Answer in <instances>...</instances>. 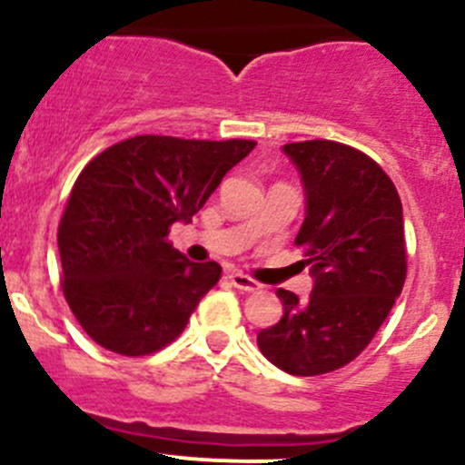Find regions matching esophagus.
<instances>
[{
  "instance_id": "1",
  "label": "esophagus",
  "mask_w": 465,
  "mask_h": 465,
  "mask_svg": "<svg viewBox=\"0 0 465 465\" xmlns=\"http://www.w3.org/2000/svg\"><path fill=\"white\" fill-rule=\"evenodd\" d=\"M229 281H232L233 288H238L241 292H259L261 290V283H256L254 279H250V276L242 274V272H232V274H229Z\"/></svg>"
}]
</instances>
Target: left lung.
<instances>
[{"mask_svg": "<svg viewBox=\"0 0 465 465\" xmlns=\"http://www.w3.org/2000/svg\"><path fill=\"white\" fill-rule=\"evenodd\" d=\"M306 193L297 245L306 247L312 292L299 302L279 288V323L256 337L261 353L292 376H320L358 358L401 297L405 227L387 173L351 145L285 143Z\"/></svg>", "mask_w": 465, "mask_h": 465, "instance_id": "left-lung-1", "label": "left lung"}]
</instances>
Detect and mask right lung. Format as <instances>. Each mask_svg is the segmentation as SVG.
<instances>
[{
	"instance_id": "obj_1",
	"label": "right lung",
	"mask_w": 465,
	"mask_h": 465,
	"mask_svg": "<svg viewBox=\"0 0 465 465\" xmlns=\"http://www.w3.org/2000/svg\"><path fill=\"white\" fill-rule=\"evenodd\" d=\"M254 145L139 134L83 168L58 250L64 299L96 344L137 358L184 331L223 267L186 259L166 241L168 227L191 223Z\"/></svg>"
}]
</instances>
